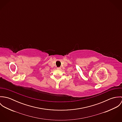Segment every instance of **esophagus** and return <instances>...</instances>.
Segmentation results:
<instances>
[{"instance_id": "esophagus-1", "label": "esophagus", "mask_w": 122, "mask_h": 122, "mask_svg": "<svg viewBox=\"0 0 122 122\" xmlns=\"http://www.w3.org/2000/svg\"><path fill=\"white\" fill-rule=\"evenodd\" d=\"M57 70H61V68H57Z\"/></svg>"}]
</instances>
